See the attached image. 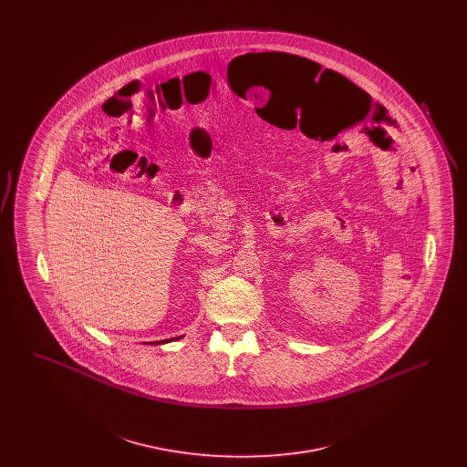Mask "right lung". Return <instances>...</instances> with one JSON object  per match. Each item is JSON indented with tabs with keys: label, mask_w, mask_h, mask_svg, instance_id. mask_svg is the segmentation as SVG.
Returning a JSON list of instances; mask_svg holds the SVG:
<instances>
[{
	"label": "right lung",
	"mask_w": 467,
	"mask_h": 467,
	"mask_svg": "<svg viewBox=\"0 0 467 467\" xmlns=\"http://www.w3.org/2000/svg\"><path fill=\"white\" fill-rule=\"evenodd\" d=\"M182 336H178V337H171V339H162V341H156V345H162V343H170V341H173V339H180ZM154 345V343H152Z\"/></svg>",
	"instance_id": "add662e5"
}]
</instances>
